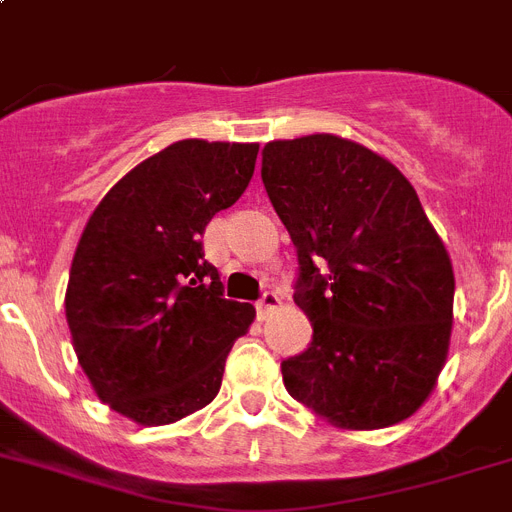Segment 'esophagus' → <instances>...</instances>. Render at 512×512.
Segmentation results:
<instances>
[{
  "instance_id": "esophagus-1",
  "label": "esophagus",
  "mask_w": 512,
  "mask_h": 512,
  "mask_svg": "<svg viewBox=\"0 0 512 512\" xmlns=\"http://www.w3.org/2000/svg\"><path fill=\"white\" fill-rule=\"evenodd\" d=\"M277 306H280V295L274 293V290H266V293L261 295V301H259L261 314H269V311H274Z\"/></svg>"
}]
</instances>
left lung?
I'll list each match as a JSON object with an SVG mask.
<instances>
[{
	"mask_svg": "<svg viewBox=\"0 0 512 512\" xmlns=\"http://www.w3.org/2000/svg\"><path fill=\"white\" fill-rule=\"evenodd\" d=\"M261 180L298 251L295 306L314 327L282 361L285 390L353 432L411 418L447 361L455 274L408 177L361 143L314 133L266 143Z\"/></svg>",
	"mask_w": 512,
	"mask_h": 512,
	"instance_id": "8db88e82",
	"label": "left lung"
}]
</instances>
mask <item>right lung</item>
<instances>
[{
	"label": "right lung",
	"instance_id": "obj_1",
	"mask_svg": "<svg viewBox=\"0 0 512 512\" xmlns=\"http://www.w3.org/2000/svg\"><path fill=\"white\" fill-rule=\"evenodd\" d=\"M259 143L185 138L122 177L75 248L65 316L96 398L141 426L217 398L256 308L227 301L201 235L248 188Z\"/></svg>",
	"mask_w": 512,
	"mask_h": 512
}]
</instances>
